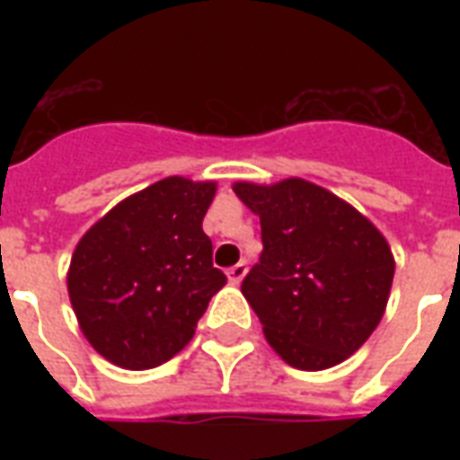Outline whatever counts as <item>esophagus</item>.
<instances>
[{
	"mask_svg": "<svg viewBox=\"0 0 460 460\" xmlns=\"http://www.w3.org/2000/svg\"><path fill=\"white\" fill-rule=\"evenodd\" d=\"M246 263H243V261H239V263H236V266H231L229 270H226V276H229V280L231 283H234V286H236V283H241V280H243V276H246Z\"/></svg>",
	"mask_w": 460,
	"mask_h": 460,
	"instance_id": "34e87169",
	"label": "esophagus"
}]
</instances>
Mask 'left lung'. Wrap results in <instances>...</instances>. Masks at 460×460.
Instances as JSON below:
<instances>
[{"mask_svg":"<svg viewBox=\"0 0 460 460\" xmlns=\"http://www.w3.org/2000/svg\"><path fill=\"white\" fill-rule=\"evenodd\" d=\"M261 219L259 263L241 283L269 345L296 369H328L355 355L385 315L394 256L365 214L300 177L236 181Z\"/></svg>","mask_w":460,"mask_h":460,"instance_id":"8db88e82","label":"left lung"}]
</instances>
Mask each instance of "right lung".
Listing matches in <instances>:
<instances>
[{"instance_id": "obj_1", "label": "right lung", "mask_w": 460, "mask_h": 460, "mask_svg": "<svg viewBox=\"0 0 460 460\" xmlns=\"http://www.w3.org/2000/svg\"><path fill=\"white\" fill-rule=\"evenodd\" d=\"M217 181L164 177L98 219L68 266L85 340L122 369H150L187 347L226 276L201 229Z\"/></svg>"}]
</instances>
